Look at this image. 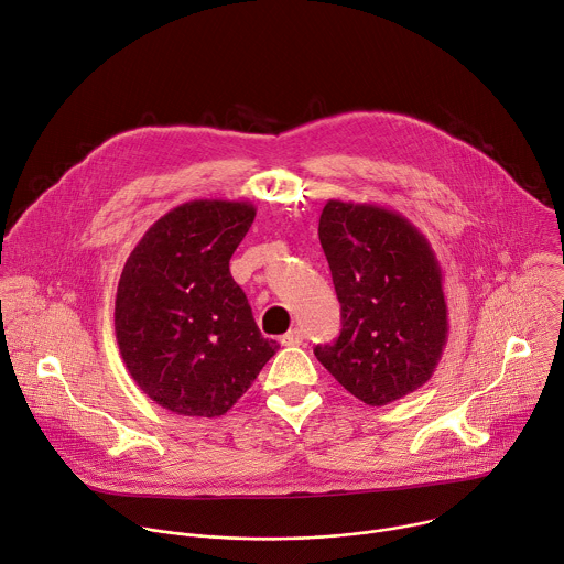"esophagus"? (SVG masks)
<instances>
[{
  "label": "esophagus",
  "instance_id": "esophagus-1",
  "mask_svg": "<svg viewBox=\"0 0 564 564\" xmlns=\"http://www.w3.org/2000/svg\"><path fill=\"white\" fill-rule=\"evenodd\" d=\"M301 343H303V332H301L299 327H294V329H290L288 334H283V336H281V345H285V347L301 345Z\"/></svg>",
  "mask_w": 564,
  "mask_h": 564
}]
</instances>
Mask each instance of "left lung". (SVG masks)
Wrapping results in <instances>:
<instances>
[{
    "mask_svg": "<svg viewBox=\"0 0 564 564\" xmlns=\"http://www.w3.org/2000/svg\"><path fill=\"white\" fill-rule=\"evenodd\" d=\"M318 239L340 303V334L314 354L369 408L423 388L447 343L438 259L403 215L373 204L329 199Z\"/></svg>",
    "mask_w": 564,
    "mask_h": 564,
    "instance_id": "8db88e82",
    "label": "left lung"
}]
</instances>
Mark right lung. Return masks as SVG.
<instances>
[{
  "label": "right lung",
  "mask_w": 564,
  "mask_h": 564,
  "mask_svg": "<svg viewBox=\"0 0 564 564\" xmlns=\"http://www.w3.org/2000/svg\"><path fill=\"white\" fill-rule=\"evenodd\" d=\"M254 217L250 202L181 204L145 230L123 265L119 351L139 390L172 414L224 416L279 349L230 274Z\"/></svg>",
  "instance_id": "right-lung-1"
}]
</instances>
